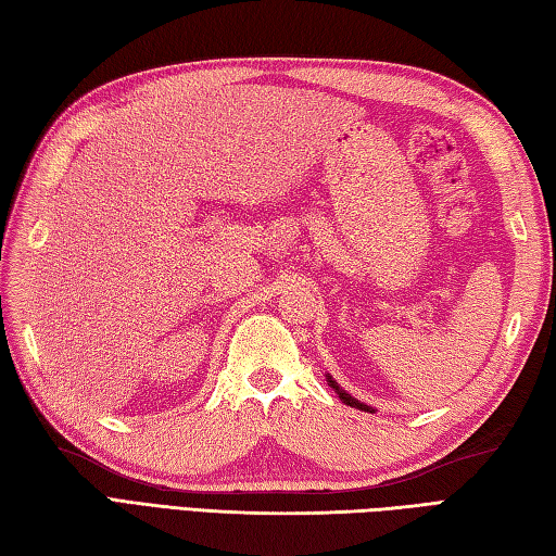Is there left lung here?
Here are the masks:
<instances>
[{
  "mask_svg": "<svg viewBox=\"0 0 556 556\" xmlns=\"http://www.w3.org/2000/svg\"><path fill=\"white\" fill-rule=\"evenodd\" d=\"M327 382H329V387H332L334 389V392L339 394V399L341 401H344V404L346 406H353V408H358V410H368V413H375V408H370V406H365V404H361V401H356V399H353L351 394H346L344 392V389H341L334 380H332V375H327Z\"/></svg>",
  "mask_w": 556,
  "mask_h": 556,
  "instance_id": "8db88e82",
  "label": "left lung"
}]
</instances>
